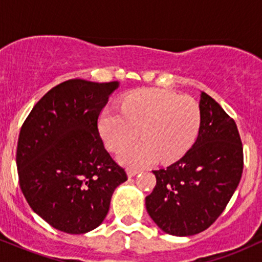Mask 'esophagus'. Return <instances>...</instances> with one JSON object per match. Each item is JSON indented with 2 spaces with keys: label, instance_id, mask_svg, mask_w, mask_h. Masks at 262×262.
<instances>
[{
  "label": "esophagus",
  "instance_id": "esophagus-1",
  "mask_svg": "<svg viewBox=\"0 0 262 262\" xmlns=\"http://www.w3.org/2000/svg\"><path fill=\"white\" fill-rule=\"evenodd\" d=\"M140 172V170H137V169H128V176L129 177H133V176H135L137 175V173H139Z\"/></svg>",
  "mask_w": 262,
  "mask_h": 262
}]
</instances>
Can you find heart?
Segmentation results:
<instances>
[{"mask_svg":"<svg viewBox=\"0 0 262 262\" xmlns=\"http://www.w3.org/2000/svg\"><path fill=\"white\" fill-rule=\"evenodd\" d=\"M202 114L193 98L162 89L140 90L121 103L108 106L98 118L106 145L119 151L134 141L138 130L143 140L122 151L121 160L130 166H145L155 160H175L193 145Z\"/></svg>","mask_w":262,"mask_h":262,"instance_id":"1","label":"heart"}]
</instances>
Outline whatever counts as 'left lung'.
<instances>
[{
    "mask_svg": "<svg viewBox=\"0 0 262 262\" xmlns=\"http://www.w3.org/2000/svg\"><path fill=\"white\" fill-rule=\"evenodd\" d=\"M200 108L194 144L180 160L152 171L156 185L145 198L149 215L170 235H194L209 228L242 179L244 155L235 122L204 92Z\"/></svg>",
    "mask_w": 262,
    "mask_h": 262,
    "instance_id": "left-lung-1",
    "label": "left lung"
}]
</instances>
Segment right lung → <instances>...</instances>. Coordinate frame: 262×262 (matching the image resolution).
Wrapping results in <instances>:
<instances>
[{"mask_svg": "<svg viewBox=\"0 0 262 262\" xmlns=\"http://www.w3.org/2000/svg\"><path fill=\"white\" fill-rule=\"evenodd\" d=\"M117 81L73 79L48 91L27 117L17 145L19 186L53 228L85 234L106 218L127 173L104 149L97 121Z\"/></svg>", "mask_w": 262, "mask_h": 262, "instance_id": "add662e5", "label": "right lung"}]
</instances>
